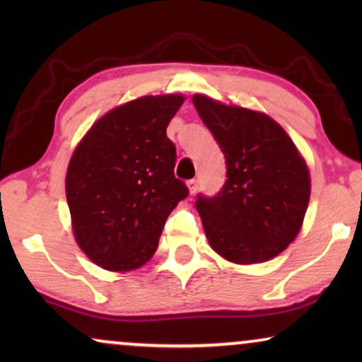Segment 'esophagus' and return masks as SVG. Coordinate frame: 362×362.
<instances>
[{
  "instance_id": "1",
  "label": "esophagus",
  "mask_w": 362,
  "mask_h": 362,
  "mask_svg": "<svg viewBox=\"0 0 362 362\" xmlns=\"http://www.w3.org/2000/svg\"><path fill=\"white\" fill-rule=\"evenodd\" d=\"M187 187H189L191 194H194V192L197 191V181L196 180H189V181H187Z\"/></svg>"
}]
</instances>
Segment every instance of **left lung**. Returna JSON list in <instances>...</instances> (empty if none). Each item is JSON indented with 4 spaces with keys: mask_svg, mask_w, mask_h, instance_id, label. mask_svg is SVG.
<instances>
[{
    "mask_svg": "<svg viewBox=\"0 0 362 362\" xmlns=\"http://www.w3.org/2000/svg\"><path fill=\"white\" fill-rule=\"evenodd\" d=\"M224 153L227 180L216 196L197 194L207 240L226 260L260 264L298 235L310 201L308 166L291 138L265 113L192 97Z\"/></svg>",
    "mask_w": 362,
    "mask_h": 362,
    "instance_id": "left-lung-1",
    "label": "left lung"
}]
</instances>
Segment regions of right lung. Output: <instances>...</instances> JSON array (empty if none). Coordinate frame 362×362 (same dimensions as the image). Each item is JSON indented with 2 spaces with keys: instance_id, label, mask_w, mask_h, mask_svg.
<instances>
[{
  "instance_id": "obj_1",
  "label": "right lung",
  "mask_w": 362,
  "mask_h": 362,
  "mask_svg": "<svg viewBox=\"0 0 362 362\" xmlns=\"http://www.w3.org/2000/svg\"><path fill=\"white\" fill-rule=\"evenodd\" d=\"M182 95H146L103 115L74 151L66 196L76 240L112 272L146 264L171 211L189 194L175 177L168 123Z\"/></svg>"
}]
</instances>
